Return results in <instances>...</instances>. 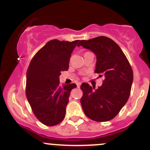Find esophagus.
<instances>
[{
    "mask_svg": "<svg viewBox=\"0 0 150 150\" xmlns=\"http://www.w3.org/2000/svg\"><path fill=\"white\" fill-rule=\"evenodd\" d=\"M81 83H77V86H78V88H80V86H81Z\"/></svg>",
    "mask_w": 150,
    "mask_h": 150,
    "instance_id": "esophagus-1",
    "label": "esophagus"
}]
</instances>
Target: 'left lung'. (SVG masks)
I'll list each match as a JSON object with an SVG mask.
<instances>
[{
    "instance_id": "8db88e82",
    "label": "left lung",
    "mask_w": 150,
    "mask_h": 150,
    "mask_svg": "<svg viewBox=\"0 0 150 150\" xmlns=\"http://www.w3.org/2000/svg\"><path fill=\"white\" fill-rule=\"evenodd\" d=\"M91 50L96 57L95 72L104 76L103 83L97 89L83 83L81 99L84 113L97 122L114 118L126 104L134 80L133 70L118 45L104 36L81 40L78 46Z\"/></svg>"
}]
</instances>
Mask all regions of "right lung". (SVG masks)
<instances>
[{
  "label": "right lung",
  "instance_id": "right-lung-1",
  "mask_svg": "<svg viewBox=\"0 0 150 150\" xmlns=\"http://www.w3.org/2000/svg\"><path fill=\"white\" fill-rule=\"evenodd\" d=\"M78 41L50 40L34 56L27 71V99L36 117L48 126L64 120L70 92L77 87L75 83L61 86L59 75L68 70Z\"/></svg>",
  "mask_w": 150,
  "mask_h": 150
}]
</instances>
